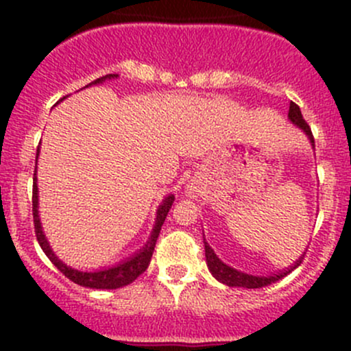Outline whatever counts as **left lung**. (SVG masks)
I'll return each mask as SVG.
<instances>
[{
  "instance_id": "8db88e82",
  "label": "left lung",
  "mask_w": 351,
  "mask_h": 351,
  "mask_svg": "<svg viewBox=\"0 0 351 351\" xmlns=\"http://www.w3.org/2000/svg\"><path fill=\"white\" fill-rule=\"evenodd\" d=\"M289 119L292 120L293 123H295L297 127H300V129L304 130V132L307 134V137H309V141L313 143L314 146V136L313 132H311V127L309 123L304 120L302 113H300V108L297 107L293 101H290V108H289ZM205 244V258H207V267L208 270H210V274L214 275L215 278H217L219 282H222V284L229 285V287H244V289H261V287H267L270 284H275V282L282 280V278L287 277V275L290 274V271L293 270V268L299 267L300 263H302L304 258H299V261H295V265L290 268H287L285 271H282V274H274L270 275V277H254V275H247V274H243V271H238L234 270V268L228 267L226 263H222L221 260H219L217 256H215L214 250H212L210 246H208L207 241H204Z\"/></svg>"
}]
</instances>
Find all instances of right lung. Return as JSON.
<instances>
[{
  "label": "right lung",
  "mask_w": 351,
  "mask_h": 351,
  "mask_svg": "<svg viewBox=\"0 0 351 351\" xmlns=\"http://www.w3.org/2000/svg\"><path fill=\"white\" fill-rule=\"evenodd\" d=\"M117 74H107L104 77H98L95 80L93 83L90 84H97L105 81L107 77H115ZM64 100V98H62ZM61 101V100H59ZM37 158H38V147H37ZM173 202H175V195H168L162 200V204L159 205L158 208V215H156V226L153 229V234H151L149 241H147L146 246L139 251V253L134 254L132 258H129L123 263L115 265V267L108 268V270H100V271H80L74 270V268H69L67 265L62 263L61 260H58L54 253H52L51 246H49L47 239H45L44 232H42L40 228V221H38V197H37V178H35L34 173V192H32V214H34V226H35V236H37V241L40 244V247L44 250V253L47 254L49 260L56 265L61 274H64V277L69 278L71 282L74 284L81 285V287H88V289H120L123 285H129L139 277L141 274L146 271V268L149 267L151 256H153V251L156 246V241H158L159 231H161V226L165 224V219L168 215L169 208H171Z\"/></svg>",
  "instance_id": "right-lung-1"
}]
</instances>
